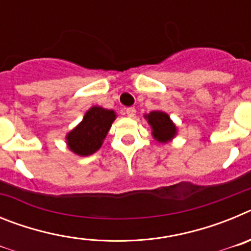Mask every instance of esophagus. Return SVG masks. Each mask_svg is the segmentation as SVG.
<instances>
[{
	"label": "esophagus",
	"mask_w": 251,
	"mask_h": 251,
	"mask_svg": "<svg viewBox=\"0 0 251 251\" xmlns=\"http://www.w3.org/2000/svg\"><path fill=\"white\" fill-rule=\"evenodd\" d=\"M126 113H127V115L129 117V118H133V117L136 115V109H134L133 106H130V108H127Z\"/></svg>",
	"instance_id": "34e87169"
}]
</instances>
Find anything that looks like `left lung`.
Listing matches in <instances>:
<instances>
[{
	"mask_svg": "<svg viewBox=\"0 0 251 251\" xmlns=\"http://www.w3.org/2000/svg\"><path fill=\"white\" fill-rule=\"evenodd\" d=\"M145 119L152 129V137L159 143H168L177 136L176 124L166 112L153 110L145 114Z\"/></svg>",
	"mask_w": 251,
	"mask_h": 251,
	"instance_id": "8db88e82",
	"label": "left lung"
}]
</instances>
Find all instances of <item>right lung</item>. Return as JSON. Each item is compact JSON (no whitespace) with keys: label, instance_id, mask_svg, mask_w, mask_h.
<instances>
[{"label":"right lung","instance_id":"obj_1","mask_svg":"<svg viewBox=\"0 0 251 251\" xmlns=\"http://www.w3.org/2000/svg\"><path fill=\"white\" fill-rule=\"evenodd\" d=\"M115 118L114 110L92 106L84 114L83 121L66 134V146L77 156H90L101 147Z\"/></svg>","mask_w":251,"mask_h":251}]
</instances>
